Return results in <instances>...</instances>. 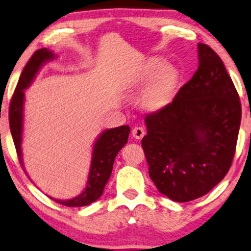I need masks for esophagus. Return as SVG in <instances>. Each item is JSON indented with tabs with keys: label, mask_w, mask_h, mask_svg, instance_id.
Masks as SVG:
<instances>
[{
	"label": "esophagus",
	"mask_w": 251,
	"mask_h": 251,
	"mask_svg": "<svg viewBox=\"0 0 251 251\" xmlns=\"http://www.w3.org/2000/svg\"><path fill=\"white\" fill-rule=\"evenodd\" d=\"M131 134L135 138H137V140H141V138L145 135V129L143 128V126H135V128L132 129Z\"/></svg>",
	"instance_id": "34e87169"
}]
</instances>
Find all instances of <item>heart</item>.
I'll return each mask as SVG.
<instances>
[{"instance_id": "obj_1", "label": "heart", "mask_w": 251, "mask_h": 251, "mask_svg": "<svg viewBox=\"0 0 251 251\" xmlns=\"http://www.w3.org/2000/svg\"><path fill=\"white\" fill-rule=\"evenodd\" d=\"M150 85L145 91L144 106L150 110H158L169 103L178 83V72L172 66H164V61L153 58L145 64L138 76V82Z\"/></svg>"}]
</instances>
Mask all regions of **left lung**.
Returning a JSON list of instances; mask_svg holds the SVG:
<instances>
[{
    "instance_id": "obj_1",
    "label": "left lung",
    "mask_w": 251,
    "mask_h": 251,
    "mask_svg": "<svg viewBox=\"0 0 251 251\" xmlns=\"http://www.w3.org/2000/svg\"><path fill=\"white\" fill-rule=\"evenodd\" d=\"M199 66L171 103L145 117L142 140L149 176L177 202L198 199L229 171L241 125V102L224 63L198 44Z\"/></svg>"
}]
</instances>
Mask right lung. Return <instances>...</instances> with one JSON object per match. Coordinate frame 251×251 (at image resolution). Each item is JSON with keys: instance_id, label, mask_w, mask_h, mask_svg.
I'll use <instances>...</instances> for the list:
<instances>
[{"instance_id": "obj_1", "label": "right lung", "mask_w": 251, "mask_h": 251, "mask_svg": "<svg viewBox=\"0 0 251 251\" xmlns=\"http://www.w3.org/2000/svg\"><path fill=\"white\" fill-rule=\"evenodd\" d=\"M54 58L55 55L53 52L48 49L37 50L26 63L23 72L21 73L16 89L11 98L10 107H9V125H10L11 136L15 148H16L18 159L23 170L25 169H24L23 158H22L21 144L22 132H23L24 89L31 85L40 67ZM129 132H130L129 126H121L102 131L93 147L91 169H89L87 182L82 193L69 200H59L53 199V198L52 199L55 202L67 207H82L97 201L103 193L104 186L110 177L116 154L128 142Z\"/></svg>"}]
</instances>
